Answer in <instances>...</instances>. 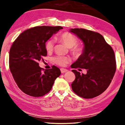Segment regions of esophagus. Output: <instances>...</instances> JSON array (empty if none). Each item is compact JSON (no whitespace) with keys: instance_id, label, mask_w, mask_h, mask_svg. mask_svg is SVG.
I'll use <instances>...</instances> for the list:
<instances>
[{"instance_id":"esophagus-1","label":"esophagus","mask_w":125,"mask_h":125,"mask_svg":"<svg viewBox=\"0 0 125 125\" xmlns=\"http://www.w3.org/2000/svg\"><path fill=\"white\" fill-rule=\"evenodd\" d=\"M60 71H61V73H64L68 71V70L66 69H64V68H61Z\"/></svg>"}]
</instances>
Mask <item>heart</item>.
<instances>
[{
	"label": "heart",
	"instance_id": "obj_1",
	"mask_svg": "<svg viewBox=\"0 0 125 125\" xmlns=\"http://www.w3.org/2000/svg\"><path fill=\"white\" fill-rule=\"evenodd\" d=\"M59 39L66 47L71 48V51L75 57H80L83 54L84 49L83 46L77 45L78 38L76 36L69 32H65L59 36ZM54 47V41L52 39L48 40L45 43V49L47 52H51ZM53 61L55 64L60 66H64L70 61L68 57L57 56L53 57Z\"/></svg>",
	"mask_w": 125,
	"mask_h": 125
}]
</instances>
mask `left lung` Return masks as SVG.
<instances>
[{
  "instance_id": "obj_1",
  "label": "left lung",
  "mask_w": 125,
  "mask_h": 125,
  "mask_svg": "<svg viewBox=\"0 0 125 125\" xmlns=\"http://www.w3.org/2000/svg\"><path fill=\"white\" fill-rule=\"evenodd\" d=\"M83 41V54L72 64V68L87 69L86 74H80L73 69L76 78L72 83L73 91L78 96L92 98L102 94L108 88L115 74V57L112 47L101 34L83 28H71Z\"/></svg>"
}]
</instances>
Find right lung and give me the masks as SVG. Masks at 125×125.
Returning a JSON list of instances; mask_svg holds the SVG:
<instances>
[{
    "label": "right lung",
    "instance_id": "add662e5",
    "mask_svg": "<svg viewBox=\"0 0 125 125\" xmlns=\"http://www.w3.org/2000/svg\"><path fill=\"white\" fill-rule=\"evenodd\" d=\"M62 27L39 26L20 34L10 50V69L13 79L24 93L31 96H43L51 90L61 74L59 68L52 66L42 72L38 62L47 55L45 42Z\"/></svg>",
    "mask_w": 125,
    "mask_h": 125
}]
</instances>
